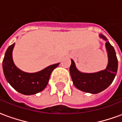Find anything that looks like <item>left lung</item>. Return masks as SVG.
<instances>
[{"label": "left lung", "mask_w": 122, "mask_h": 122, "mask_svg": "<svg viewBox=\"0 0 122 122\" xmlns=\"http://www.w3.org/2000/svg\"><path fill=\"white\" fill-rule=\"evenodd\" d=\"M100 37L106 41L108 64L106 69L95 73H82L76 68L74 60H71L70 73L72 82L78 90L87 93L98 94L106 90L114 81L117 73L118 63L114 47L104 35L100 34Z\"/></svg>", "instance_id": "1"}]
</instances>
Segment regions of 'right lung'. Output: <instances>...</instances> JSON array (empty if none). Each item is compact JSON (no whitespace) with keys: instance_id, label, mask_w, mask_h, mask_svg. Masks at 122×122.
<instances>
[{"instance_id":"add662e5","label":"right lung","mask_w":122,"mask_h":122,"mask_svg":"<svg viewBox=\"0 0 122 122\" xmlns=\"http://www.w3.org/2000/svg\"><path fill=\"white\" fill-rule=\"evenodd\" d=\"M15 43L8 47L2 61V68L7 82L19 93L33 95L42 91L46 87L51 73L60 63L48 66L41 71L28 73L15 66L12 60V50Z\"/></svg>"}]
</instances>
